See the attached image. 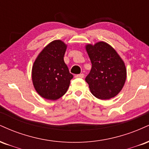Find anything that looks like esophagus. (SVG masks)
<instances>
[{"label":"esophagus","mask_w":149,"mask_h":149,"mask_svg":"<svg viewBox=\"0 0 149 149\" xmlns=\"http://www.w3.org/2000/svg\"><path fill=\"white\" fill-rule=\"evenodd\" d=\"M75 77L76 78H84V74L83 73H81V74H77V75H75Z\"/></svg>","instance_id":"obj_1"}]
</instances>
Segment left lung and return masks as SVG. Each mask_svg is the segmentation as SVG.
Segmentation results:
<instances>
[{"label": "left lung", "mask_w": 149, "mask_h": 149, "mask_svg": "<svg viewBox=\"0 0 149 149\" xmlns=\"http://www.w3.org/2000/svg\"><path fill=\"white\" fill-rule=\"evenodd\" d=\"M86 49L92 63L85 79L91 92L100 100L113 97L123 88L126 79L124 62L116 51L104 42L86 45Z\"/></svg>", "instance_id": "left-lung-1"}]
</instances>
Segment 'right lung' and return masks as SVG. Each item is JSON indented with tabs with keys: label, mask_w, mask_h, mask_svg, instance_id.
Masks as SVG:
<instances>
[{
	"label": "right lung",
	"mask_w": 149,
	"mask_h": 149,
	"mask_svg": "<svg viewBox=\"0 0 149 149\" xmlns=\"http://www.w3.org/2000/svg\"><path fill=\"white\" fill-rule=\"evenodd\" d=\"M67 46L54 40L40 52L33 64L32 79L36 91L44 98L56 100L67 92L73 75L64 62Z\"/></svg>",
	"instance_id": "add662e5"
}]
</instances>
